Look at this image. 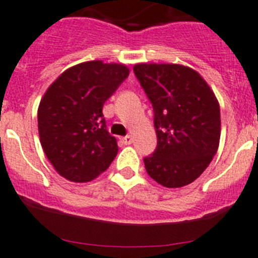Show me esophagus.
Instances as JSON below:
<instances>
[{"instance_id": "esophagus-1", "label": "esophagus", "mask_w": 258, "mask_h": 258, "mask_svg": "<svg viewBox=\"0 0 258 258\" xmlns=\"http://www.w3.org/2000/svg\"><path fill=\"white\" fill-rule=\"evenodd\" d=\"M121 141L124 144V145H131V144H132V137L131 136H124V137H122Z\"/></svg>"}]
</instances>
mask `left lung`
Here are the masks:
<instances>
[{
  "label": "left lung",
  "instance_id": "obj_1",
  "mask_svg": "<svg viewBox=\"0 0 258 258\" xmlns=\"http://www.w3.org/2000/svg\"><path fill=\"white\" fill-rule=\"evenodd\" d=\"M137 80L154 108L158 146L144 159L162 186L192 183L209 167L220 141V107L201 75L177 63H137Z\"/></svg>",
  "mask_w": 258,
  "mask_h": 258
}]
</instances>
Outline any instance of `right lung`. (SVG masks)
Segmentation results:
<instances>
[{"instance_id": "1", "label": "right lung", "mask_w": 258, "mask_h": 258, "mask_svg": "<svg viewBox=\"0 0 258 258\" xmlns=\"http://www.w3.org/2000/svg\"><path fill=\"white\" fill-rule=\"evenodd\" d=\"M128 74L123 63L88 61L67 69L47 89L38 108V131L59 175L84 183L108 169L118 145L102 109Z\"/></svg>"}]
</instances>
